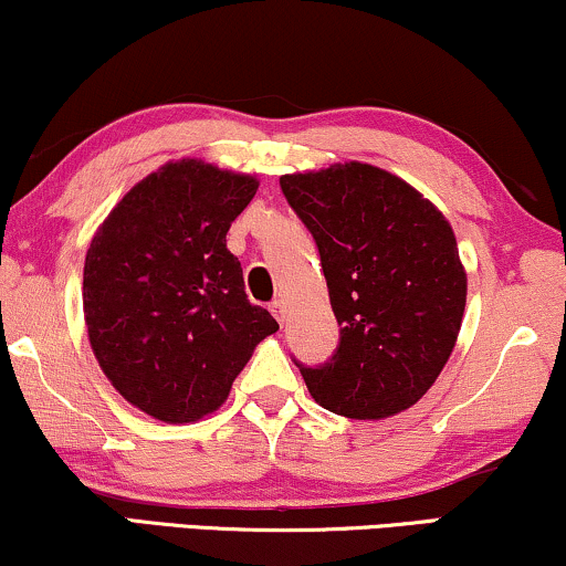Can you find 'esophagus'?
Returning a JSON list of instances; mask_svg holds the SVG:
<instances>
[{"label":"esophagus","instance_id":"obj_1","mask_svg":"<svg viewBox=\"0 0 566 566\" xmlns=\"http://www.w3.org/2000/svg\"><path fill=\"white\" fill-rule=\"evenodd\" d=\"M270 312L275 314V319L281 324L285 322V304H283V301H273V304H270Z\"/></svg>","mask_w":566,"mask_h":566}]
</instances>
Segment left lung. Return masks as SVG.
<instances>
[{
    "label": "left lung",
    "instance_id": "obj_1",
    "mask_svg": "<svg viewBox=\"0 0 566 566\" xmlns=\"http://www.w3.org/2000/svg\"><path fill=\"white\" fill-rule=\"evenodd\" d=\"M319 247L339 345L301 368L316 405L384 420L417 405L451 358L467 270L446 216L401 177L363 161L281 177Z\"/></svg>",
    "mask_w": 566,
    "mask_h": 566
}]
</instances>
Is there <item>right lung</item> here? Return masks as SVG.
<instances>
[{
    "label": "right lung",
    "instance_id": "obj_1",
    "mask_svg": "<svg viewBox=\"0 0 566 566\" xmlns=\"http://www.w3.org/2000/svg\"><path fill=\"white\" fill-rule=\"evenodd\" d=\"M258 177L203 159L167 161L130 188L84 258V322L111 384L154 420L182 424L227 401L277 322L252 306L231 221Z\"/></svg>",
    "mask_w": 566,
    "mask_h": 566
}]
</instances>
